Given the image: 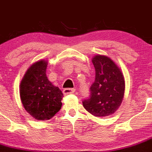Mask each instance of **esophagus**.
Returning <instances> with one entry per match:
<instances>
[{
	"mask_svg": "<svg viewBox=\"0 0 152 152\" xmlns=\"http://www.w3.org/2000/svg\"><path fill=\"white\" fill-rule=\"evenodd\" d=\"M75 91H76V89H74V88H65V89L63 90V94L64 95H67V94H73Z\"/></svg>",
	"mask_w": 152,
	"mask_h": 152,
	"instance_id": "34e87169",
	"label": "esophagus"
}]
</instances>
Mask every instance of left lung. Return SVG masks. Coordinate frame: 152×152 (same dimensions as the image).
<instances>
[{
	"mask_svg": "<svg viewBox=\"0 0 152 152\" xmlns=\"http://www.w3.org/2000/svg\"><path fill=\"white\" fill-rule=\"evenodd\" d=\"M95 81L90 88V97L82 101L84 107L95 117L113 114L120 107L125 92L124 76L115 62L106 56L92 58Z\"/></svg>",
	"mask_w": 152,
	"mask_h": 152,
	"instance_id": "8db88e82",
	"label": "left lung"
}]
</instances>
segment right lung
Wrapping results in <instances>:
<instances>
[{"label":"right lung","mask_w":152,"mask_h":152,"mask_svg":"<svg viewBox=\"0 0 152 152\" xmlns=\"http://www.w3.org/2000/svg\"><path fill=\"white\" fill-rule=\"evenodd\" d=\"M48 61L40 60L26 70L20 85V96L25 110L37 120H48L61 109L63 94L48 80Z\"/></svg>","instance_id":"right-lung-1"}]
</instances>
